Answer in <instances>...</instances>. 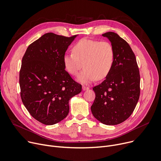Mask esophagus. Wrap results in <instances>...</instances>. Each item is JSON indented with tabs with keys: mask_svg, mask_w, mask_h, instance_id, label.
I'll return each instance as SVG.
<instances>
[{
	"mask_svg": "<svg viewBox=\"0 0 161 161\" xmlns=\"http://www.w3.org/2000/svg\"><path fill=\"white\" fill-rule=\"evenodd\" d=\"M82 89H83V91H86V90H89V87H88V86H82Z\"/></svg>",
	"mask_w": 161,
	"mask_h": 161,
	"instance_id": "1",
	"label": "esophagus"
}]
</instances>
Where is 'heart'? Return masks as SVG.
<instances>
[{
    "label": "heart",
    "instance_id": "1",
    "mask_svg": "<svg viewBox=\"0 0 161 161\" xmlns=\"http://www.w3.org/2000/svg\"><path fill=\"white\" fill-rule=\"evenodd\" d=\"M72 52L64 54V67L69 74L75 76L83 65L77 77L78 81L83 84L105 78L114 62V49L108 42L83 38L74 46Z\"/></svg>",
    "mask_w": 161,
    "mask_h": 161
}]
</instances>
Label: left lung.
<instances>
[{
	"label": "left lung",
	"mask_w": 161,
	"mask_h": 161,
	"mask_svg": "<svg viewBox=\"0 0 161 161\" xmlns=\"http://www.w3.org/2000/svg\"><path fill=\"white\" fill-rule=\"evenodd\" d=\"M110 42L115 51L112 68L106 79L94 86L91 111L94 118L107 125L126 120L134 112L140 95V75L134 52L118 34L102 35Z\"/></svg>",
	"instance_id": "8db88e82"
}]
</instances>
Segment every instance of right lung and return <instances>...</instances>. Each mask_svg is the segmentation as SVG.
I'll use <instances>...</instances> for the list:
<instances>
[{
  "mask_svg": "<svg viewBox=\"0 0 161 161\" xmlns=\"http://www.w3.org/2000/svg\"><path fill=\"white\" fill-rule=\"evenodd\" d=\"M77 36L46 33L29 46L23 56L19 75L22 103L33 118L46 125L65 119L70 99L81 92L63 61Z\"/></svg>",
  "mask_w": 161,
  "mask_h": 161,
  "instance_id": "right-lung-1",
  "label": "right lung"
}]
</instances>
